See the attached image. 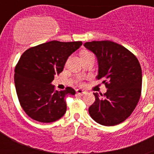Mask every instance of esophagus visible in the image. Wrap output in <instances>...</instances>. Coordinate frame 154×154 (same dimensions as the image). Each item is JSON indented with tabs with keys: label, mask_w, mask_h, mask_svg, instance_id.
I'll list each match as a JSON object with an SVG mask.
<instances>
[{
	"label": "esophagus",
	"mask_w": 154,
	"mask_h": 154,
	"mask_svg": "<svg viewBox=\"0 0 154 154\" xmlns=\"http://www.w3.org/2000/svg\"><path fill=\"white\" fill-rule=\"evenodd\" d=\"M76 92H77L79 95H81V96H83V95L86 94V92L82 90V89H77V90H76Z\"/></svg>",
	"instance_id": "1"
}]
</instances>
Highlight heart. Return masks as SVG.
Instances as JSON below:
<instances>
[{"label": "heart", "mask_w": 154, "mask_h": 154, "mask_svg": "<svg viewBox=\"0 0 154 154\" xmlns=\"http://www.w3.org/2000/svg\"><path fill=\"white\" fill-rule=\"evenodd\" d=\"M89 55H92V54L91 52H89V51H82V53H81L82 58H85V57L89 56ZM78 82H79V83H80L79 81H78Z\"/></svg>", "instance_id": "heart-1"}]
</instances>
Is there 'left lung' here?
I'll return each mask as SVG.
<instances>
[{
	"label": "left lung",
	"mask_w": 154,
	"mask_h": 154,
	"mask_svg": "<svg viewBox=\"0 0 154 154\" xmlns=\"http://www.w3.org/2000/svg\"><path fill=\"white\" fill-rule=\"evenodd\" d=\"M96 55L97 79H103L106 92L89 107L91 117L103 126H115L126 120L137 106L142 88V70L137 57L120 45L110 41L85 42Z\"/></svg>",
	"instance_id": "obj_1"
}]
</instances>
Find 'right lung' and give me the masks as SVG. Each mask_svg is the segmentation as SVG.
Returning a JSON list of instances; mask_svg holds the SVG:
<instances>
[{
  "mask_svg": "<svg viewBox=\"0 0 154 154\" xmlns=\"http://www.w3.org/2000/svg\"><path fill=\"white\" fill-rule=\"evenodd\" d=\"M82 45V42L51 41L23 53L14 70V84L20 104L31 119L52 123L65 115V96H74L75 91L71 87L55 91L51 82L55 75L63 71L68 58Z\"/></svg>",
  "mask_w": 154,
  "mask_h": 154,
  "instance_id": "right-lung-1",
  "label": "right lung"
}]
</instances>
